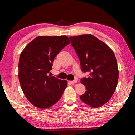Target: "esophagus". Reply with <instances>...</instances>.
<instances>
[{
  "instance_id": "1",
  "label": "esophagus",
  "mask_w": 135,
  "mask_h": 135,
  "mask_svg": "<svg viewBox=\"0 0 135 135\" xmlns=\"http://www.w3.org/2000/svg\"><path fill=\"white\" fill-rule=\"evenodd\" d=\"M77 82V80H73V81H69V83H70L71 84H74V83H76Z\"/></svg>"
}]
</instances>
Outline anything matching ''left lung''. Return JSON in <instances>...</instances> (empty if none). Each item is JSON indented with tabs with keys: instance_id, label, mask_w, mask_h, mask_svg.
Segmentation results:
<instances>
[{
	"instance_id": "obj_1",
	"label": "left lung",
	"mask_w": 135,
	"mask_h": 135,
	"mask_svg": "<svg viewBox=\"0 0 135 135\" xmlns=\"http://www.w3.org/2000/svg\"><path fill=\"white\" fill-rule=\"evenodd\" d=\"M70 39L80 61L81 71L89 73L88 78L81 79L86 90L80 99L93 108L104 105L117 85L118 69L115 55L105 43L92 35L73 36Z\"/></svg>"
}]
</instances>
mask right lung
Wrapping results in <instances>:
<instances>
[{"label":"right lung","instance_id":"obj_1","mask_svg":"<svg viewBox=\"0 0 135 135\" xmlns=\"http://www.w3.org/2000/svg\"><path fill=\"white\" fill-rule=\"evenodd\" d=\"M70 43L67 36H38L22 51L18 78L22 92L34 106L47 108L62 97L67 81L49 74L55 56Z\"/></svg>","mask_w":135,"mask_h":135}]
</instances>
